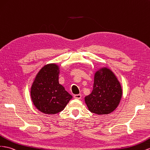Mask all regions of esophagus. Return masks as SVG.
I'll return each instance as SVG.
<instances>
[{
	"mask_svg": "<svg viewBox=\"0 0 150 150\" xmlns=\"http://www.w3.org/2000/svg\"><path fill=\"white\" fill-rule=\"evenodd\" d=\"M82 95L81 94H78V95H74V98L76 99H81V98Z\"/></svg>",
	"mask_w": 150,
	"mask_h": 150,
	"instance_id": "34e87169",
	"label": "esophagus"
}]
</instances>
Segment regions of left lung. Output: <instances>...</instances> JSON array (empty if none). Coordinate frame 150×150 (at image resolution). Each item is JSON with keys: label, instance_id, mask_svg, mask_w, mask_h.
<instances>
[{"label": "left lung", "instance_id": "obj_1", "mask_svg": "<svg viewBox=\"0 0 150 150\" xmlns=\"http://www.w3.org/2000/svg\"><path fill=\"white\" fill-rule=\"evenodd\" d=\"M122 95V87L110 69L102 67L94 76L93 89L85 96L88 110L98 115L108 114L118 107Z\"/></svg>", "mask_w": 150, "mask_h": 150}]
</instances>
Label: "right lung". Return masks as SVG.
<instances>
[{
  "mask_svg": "<svg viewBox=\"0 0 150 150\" xmlns=\"http://www.w3.org/2000/svg\"><path fill=\"white\" fill-rule=\"evenodd\" d=\"M59 66L55 64L44 66L36 74L31 88V98L38 110L55 114L63 110L72 98L59 83Z\"/></svg>",
  "mask_w": 150,
  "mask_h": 150,
  "instance_id": "obj_1",
  "label": "right lung"
}]
</instances>
